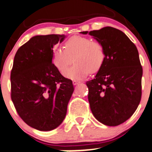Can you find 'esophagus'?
Instances as JSON below:
<instances>
[{"instance_id":"esophagus-1","label":"esophagus","mask_w":152,"mask_h":152,"mask_svg":"<svg viewBox=\"0 0 152 152\" xmlns=\"http://www.w3.org/2000/svg\"><path fill=\"white\" fill-rule=\"evenodd\" d=\"M78 83H80V81H78V80H73L74 85H77V84H78Z\"/></svg>"}]
</instances>
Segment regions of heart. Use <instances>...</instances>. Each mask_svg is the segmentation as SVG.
Returning <instances> with one entry per match:
<instances>
[{
  "mask_svg": "<svg viewBox=\"0 0 152 152\" xmlns=\"http://www.w3.org/2000/svg\"><path fill=\"white\" fill-rule=\"evenodd\" d=\"M63 48L54 47L51 54L53 65L64 73L72 63L75 65L65 73L72 80H80L89 73L96 72L105 61L103 44L96 40L82 36H73L65 41Z\"/></svg>",
  "mask_w": 152,
  "mask_h": 152,
  "instance_id": "1",
  "label": "heart"
}]
</instances>
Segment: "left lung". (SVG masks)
Returning a JSON list of instances; mask_svg holds the SVG:
<instances>
[{
  "label": "left lung",
  "instance_id": "obj_1",
  "mask_svg": "<svg viewBox=\"0 0 152 152\" xmlns=\"http://www.w3.org/2000/svg\"><path fill=\"white\" fill-rule=\"evenodd\" d=\"M89 34L103 44L105 52L95 78L87 82L90 109L102 124L118 126L133 115L141 100L142 67L139 53L129 37L115 28Z\"/></svg>",
  "mask_w": 152,
  "mask_h": 152
}]
</instances>
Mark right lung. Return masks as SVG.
Returning a JSON list of instances; mask_svg holds the SVG:
<instances>
[{
	"mask_svg": "<svg viewBox=\"0 0 152 152\" xmlns=\"http://www.w3.org/2000/svg\"><path fill=\"white\" fill-rule=\"evenodd\" d=\"M60 34L37 35L18 49L10 74L11 99L18 115L28 126L41 131L62 124L74 91L51 61L53 47Z\"/></svg>",
	"mask_w": 152,
	"mask_h": 152,
	"instance_id": "1",
	"label": "right lung"
}]
</instances>
